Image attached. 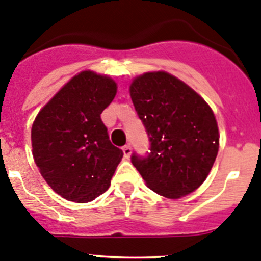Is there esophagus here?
<instances>
[{
    "label": "esophagus",
    "mask_w": 261,
    "mask_h": 261,
    "mask_svg": "<svg viewBox=\"0 0 261 261\" xmlns=\"http://www.w3.org/2000/svg\"><path fill=\"white\" fill-rule=\"evenodd\" d=\"M123 153H124V158L128 159L129 156H130V153H132V147H130V145H125L123 147Z\"/></svg>",
    "instance_id": "obj_1"
}]
</instances>
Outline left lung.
Returning <instances> with one entry per match:
<instances>
[{
	"label": "left lung",
	"mask_w": 261,
	"mask_h": 261,
	"mask_svg": "<svg viewBox=\"0 0 261 261\" xmlns=\"http://www.w3.org/2000/svg\"><path fill=\"white\" fill-rule=\"evenodd\" d=\"M130 97L150 140L147 155L130 156L135 168L159 195L179 198L193 192L206 179L219 148L212 109L165 71L136 78Z\"/></svg>",
	"instance_id": "left-lung-1"
}]
</instances>
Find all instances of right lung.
Segmentation results:
<instances>
[{
	"label": "right lung",
	"instance_id": "obj_1",
	"mask_svg": "<svg viewBox=\"0 0 261 261\" xmlns=\"http://www.w3.org/2000/svg\"><path fill=\"white\" fill-rule=\"evenodd\" d=\"M115 95L113 79L82 71L34 120V161L49 187L66 200L89 202L110 186L123 151L109 140L101 113Z\"/></svg>",
	"mask_w": 261,
	"mask_h": 261
}]
</instances>
